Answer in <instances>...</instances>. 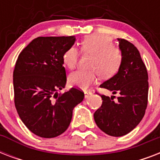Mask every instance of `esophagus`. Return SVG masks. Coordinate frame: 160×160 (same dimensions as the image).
<instances>
[{
    "mask_svg": "<svg viewBox=\"0 0 160 160\" xmlns=\"http://www.w3.org/2000/svg\"><path fill=\"white\" fill-rule=\"evenodd\" d=\"M91 95H92V93L90 91H85V99H88Z\"/></svg>",
    "mask_w": 160,
    "mask_h": 160,
    "instance_id": "34e87169",
    "label": "esophagus"
}]
</instances>
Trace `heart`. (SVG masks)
Returning a JSON list of instances; mask_svg holds the SVG:
<instances>
[{"mask_svg":"<svg viewBox=\"0 0 160 160\" xmlns=\"http://www.w3.org/2000/svg\"><path fill=\"white\" fill-rule=\"evenodd\" d=\"M81 51L93 55L89 67L92 70H78L70 74L69 82L71 85L81 90H86L97 80L99 74L103 79L113 77L119 70L122 63L121 51L112 45L111 39L102 35L85 36L81 41ZM77 49L70 47L63 55L65 66L73 70L77 65Z\"/></svg>","mask_w":160,"mask_h":160,"instance_id":"b5f03b06","label":"heart"}]
</instances>
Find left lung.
<instances>
[{
	"label": "left lung",
	"instance_id": "obj_1",
	"mask_svg": "<svg viewBox=\"0 0 160 160\" xmlns=\"http://www.w3.org/2000/svg\"><path fill=\"white\" fill-rule=\"evenodd\" d=\"M122 63L115 75L100 87L119 94L114 101L101 95L102 105L94 114L100 128L110 136L119 137L132 131L141 121L148 104V72L138 49L124 39L118 38Z\"/></svg>",
	"mask_w": 160,
	"mask_h": 160
}]
</instances>
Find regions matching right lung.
Instances as JSON below:
<instances>
[{
	"instance_id": "obj_1",
	"label": "right lung",
	"mask_w": 160,
	"mask_h": 160,
	"mask_svg": "<svg viewBox=\"0 0 160 160\" xmlns=\"http://www.w3.org/2000/svg\"><path fill=\"white\" fill-rule=\"evenodd\" d=\"M73 36L37 37L21 51L13 72L15 105L19 116L33 134L54 138L67 129L73 109L85 95L66 85L63 55L75 44Z\"/></svg>"
}]
</instances>
